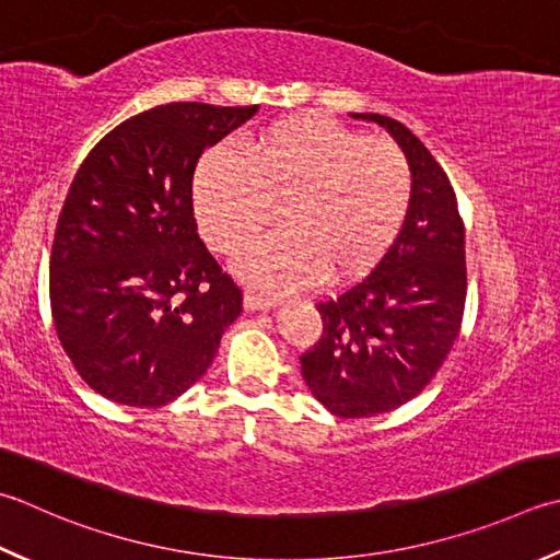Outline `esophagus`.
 <instances>
[{
	"mask_svg": "<svg viewBox=\"0 0 560 560\" xmlns=\"http://www.w3.org/2000/svg\"><path fill=\"white\" fill-rule=\"evenodd\" d=\"M243 303H245L247 311H267V308H273V305H277V301L269 299V295L255 293V291H245Z\"/></svg>",
	"mask_w": 560,
	"mask_h": 560,
	"instance_id": "34e87169",
	"label": "esophagus"
}]
</instances>
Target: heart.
<instances>
[{
	"instance_id": "1",
	"label": "heart",
	"mask_w": 560,
	"mask_h": 560,
	"mask_svg": "<svg viewBox=\"0 0 560 560\" xmlns=\"http://www.w3.org/2000/svg\"><path fill=\"white\" fill-rule=\"evenodd\" d=\"M412 196L408 158L323 116H291L211 150L194 177L206 243L235 255L271 223L281 233L247 252L240 271L273 291L339 281L366 269L396 237Z\"/></svg>"
}]
</instances>
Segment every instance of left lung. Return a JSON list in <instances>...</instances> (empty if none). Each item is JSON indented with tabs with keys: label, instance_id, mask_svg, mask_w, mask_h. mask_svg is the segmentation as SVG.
<instances>
[{
	"label": "left lung",
	"instance_id": "8db88e82",
	"mask_svg": "<svg viewBox=\"0 0 560 560\" xmlns=\"http://www.w3.org/2000/svg\"><path fill=\"white\" fill-rule=\"evenodd\" d=\"M352 116L398 142L412 196L374 271L315 305L323 335L301 354V374L337 418H374L418 396L452 352L466 305V243L452 182L422 140L396 118Z\"/></svg>",
	"mask_w": 560,
	"mask_h": 560
}]
</instances>
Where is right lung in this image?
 <instances>
[{
	"label": "right lung",
	"mask_w": 560,
	"mask_h": 560,
	"mask_svg": "<svg viewBox=\"0 0 560 560\" xmlns=\"http://www.w3.org/2000/svg\"><path fill=\"white\" fill-rule=\"evenodd\" d=\"M257 106L177 102L124 120L77 170L55 228V332L86 386L160 408L199 381L243 291L196 233L191 182L206 148Z\"/></svg>",
	"instance_id": "add662e5"
}]
</instances>
